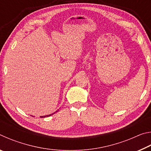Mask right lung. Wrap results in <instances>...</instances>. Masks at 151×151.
<instances>
[{"mask_svg":"<svg viewBox=\"0 0 151 151\" xmlns=\"http://www.w3.org/2000/svg\"><path fill=\"white\" fill-rule=\"evenodd\" d=\"M56 112H58V111H57ZM55 112H54V113H52V114H48V115H45V116H40V117H41V118H45V117H47V116H51V115H52L53 114H55Z\"/></svg>","mask_w":151,"mask_h":151,"instance_id":"1","label":"right lung"}]
</instances>
